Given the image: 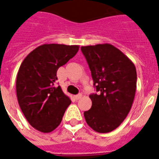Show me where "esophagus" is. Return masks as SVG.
I'll list each match as a JSON object with an SVG mask.
<instances>
[{"instance_id": "obj_1", "label": "esophagus", "mask_w": 159, "mask_h": 159, "mask_svg": "<svg viewBox=\"0 0 159 159\" xmlns=\"http://www.w3.org/2000/svg\"><path fill=\"white\" fill-rule=\"evenodd\" d=\"M82 97V94L81 93H79V94H77L74 96V98L76 99V100H78V99H80Z\"/></svg>"}]
</instances>
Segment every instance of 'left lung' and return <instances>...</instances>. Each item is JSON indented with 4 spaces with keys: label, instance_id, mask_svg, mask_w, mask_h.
<instances>
[{
    "label": "left lung",
    "instance_id": "1",
    "mask_svg": "<svg viewBox=\"0 0 159 159\" xmlns=\"http://www.w3.org/2000/svg\"><path fill=\"white\" fill-rule=\"evenodd\" d=\"M81 50L98 92L89 95L92 106L84 117L93 130L109 133L121 125L130 110L137 85L136 68L110 44L82 46Z\"/></svg>",
    "mask_w": 159,
    "mask_h": 159
}]
</instances>
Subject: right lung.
I'll list each match as a JSON object with an SVG mask.
<instances>
[{
	"label": "right lung",
	"instance_id": "right-lung-1",
	"mask_svg": "<svg viewBox=\"0 0 159 159\" xmlns=\"http://www.w3.org/2000/svg\"><path fill=\"white\" fill-rule=\"evenodd\" d=\"M78 49V45L45 44L29 53L20 65L16 81L19 106L29 123L41 132L56 129L71 103L60 85H55L57 71Z\"/></svg>",
	"mask_w": 159,
	"mask_h": 159
}]
</instances>
